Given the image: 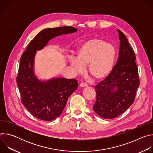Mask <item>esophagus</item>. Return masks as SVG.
Instances as JSON below:
<instances>
[{"label": "esophagus", "mask_w": 153, "mask_h": 153, "mask_svg": "<svg viewBox=\"0 0 153 153\" xmlns=\"http://www.w3.org/2000/svg\"><path fill=\"white\" fill-rule=\"evenodd\" d=\"M87 86H88V85H87V84L85 83H84V82H82V83H81L80 84V87H86Z\"/></svg>", "instance_id": "34e87169"}]
</instances>
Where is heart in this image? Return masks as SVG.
Wrapping results in <instances>:
<instances>
[{"label":"heart","instance_id":"obj_1","mask_svg":"<svg viewBox=\"0 0 153 153\" xmlns=\"http://www.w3.org/2000/svg\"><path fill=\"white\" fill-rule=\"evenodd\" d=\"M117 51L111 43L92 38L85 40L79 47L77 57H71L70 63L77 73L83 74L88 65L90 74L97 80L106 78L113 69Z\"/></svg>","mask_w":153,"mask_h":153}]
</instances>
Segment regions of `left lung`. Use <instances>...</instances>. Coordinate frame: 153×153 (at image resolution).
Segmentation results:
<instances>
[{
	"mask_svg": "<svg viewBox=\"0 0 153 153\" xmlns=\"http://www.w3.org/2000/svg\"><path fill=\"white\" fill-rule=\"evenodd\" d=\"M117 31L120 48L117 63L110 74L94 87L96 100L93 110L107 119L121 115L134 103L140 84L134 51L125 34Z\"/></svg>",
	"mask_w": 153,
	"mask_h": 153,
	"instance_id": "obj_1",
	"label": "left lung"
}]
</instances>
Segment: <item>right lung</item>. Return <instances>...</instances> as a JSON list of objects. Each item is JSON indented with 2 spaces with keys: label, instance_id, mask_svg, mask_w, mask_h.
Returning <instances> with one entry per match:
<instances>
[{
  "label": "right lung",
  "instance_id": "right-lung-1",
  "mask_svg": "<svg viewBox=\"0 0 153 153\" xmlns=\"http://www.w3.org/2000/svg\"><path fill=\"white\" fill-rule=\"evenodd\" d=\"M77 29L61 27L42 30L28 45L20 57L16 82L21 101L35 117L50 121L59 117L68 97L77 88L75 79L54 78L46 82L37 79L34 73V59L36 51L44 48L54 37L73 33Z\"/></svg>",
  "mask_w": 153,
  "mask_h": 153
}]
</instances>
